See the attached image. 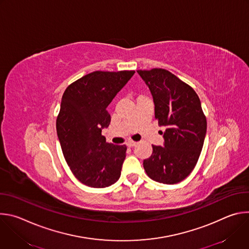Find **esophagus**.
<instances>
[{
    "instance_id": "obj_1",
    "label": "esophagus",
    "mask_w": 249,
    "mask_h": 249,
    "mask_svg": "<svg viewBox=\"0 0 249 249\" xmlns=\"http://www.w3.org/2000/svg\"><path fill=\"white\" fill-rule=\"evenodd\" d=\"M137 144H138V143H136V142H133V141H129L128 143H127V146H128L129 148H133V147H135Z\"/></svg>"
}]
</instances>
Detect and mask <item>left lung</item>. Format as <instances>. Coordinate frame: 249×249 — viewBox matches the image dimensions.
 <instances>
[{
    "label": "left lung",
    "instance_id": "obj_1",
    "mask_svg": "<svg viewBox=\"0 0 249 249\" xmlns=\"http://www.w3.org/2000/svg\"><path fill=\"white\" fill-rule=\"evenodd\" d=\"M137 72L151 90L159 125L166 128L163 147L153 145L144 168L157 182L178 183L191 173L203 148L207 121L201 101L190 86L164 69Z\"/></svg>",
    "mask_w": 249,
    "mask_h": 249
}]
</instances>
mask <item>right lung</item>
I'll list each match as a JSON object with an SVG mask.
<instances>
[{"label": "right lung", "instance_id": "obj_1", "mask_svg": "<svg viewBox=\"0 0 249 249\" xmlns=\"http://www.w3.org/2000/svg\"><path fill=\"white\" fill-rule=\"evenodd\" d=\"M135 71H95L65 90L56 121L64 158L76 178L93 188H104L120 177L127 147L106 143L101 135L110 124L109 103Z\"/></svg>", "mask_w": 249, "mask_h": 249}]
</instances>
